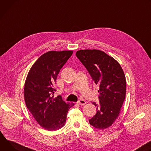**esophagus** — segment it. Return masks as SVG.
<instances>
[{
    "label": "esophagus",
    "mask_w": 151,
    "mask_h": 151,
    "mask_svg": "<svg viewBox=\"0 0 151 151\" xmlns=\"http://www.w3.org/2000/svg\"><path fill=\"white\" fill-rule=\"evenodd\" d=\"M77 103L80 106H83V105H85L86 104V101L83 99H80Z\"/></svg>",
    "instance_id": "1"
}]
</instances>
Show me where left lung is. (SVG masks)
<instances>
[{
	"mask_svg": "<svg viewBox=\"0 0 151 151\" xmlns=\"http://www.w3.org/2000/svg\"><path fill=\"white\" fill-rule=\"evenodd\" d=\"M76 56L99 89L96 113L89 120L93 127L104 129L118 118L126 95L127 82L121 66L113 58L99 50H81Z\"/></svg>",
	"mask_w": 151,
	"mask_h": 151,
	"instance_id": "8db88e82",
	"label": "left lung"
}]
</instances>
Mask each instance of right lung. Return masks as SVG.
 I'll list each match as a JSON object with an SVG mask.
<instances>
[{"label": "right lung", "instance_id": "obj_1", "mask_svg": "<svg viewBox=\"0 0 151 151\" xmlns=\"http://www.w3.org/2000/svg\"><path fill=\"white\" fill-rule=\"evenodd\" d=\"M72 50L50 51L41 56L29 70L24 88L27 108L40 126L48 131H56L66 122L68 110L74 103H66L52 93L57 76L71 56Z\"/></svg>", "mask_w": 151, "mask_h": 151}]
</instances>
